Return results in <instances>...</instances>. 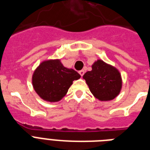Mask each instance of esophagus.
<instances>
[{
  "instance_id": "esophagus-1",
  "label": "esophagus",
  "mask_w": 150,
  "mask_h": 150,
  "mask_svg": "<svg viewBox=\"0 0 150 150\" xmlns=\"http://www.w3.org/2000/svg\"><path fill=\"white\" fill-rule=\"evenodd\" d=\"M79 74H81V76H83V74H84V70H80V71H79Z\"/></svg>"
}]
</instances>
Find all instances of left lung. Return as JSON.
<instances>
[{
	"instance_id": "left-lung-1",
	"label": "left lung",
	"mask_w": 150,
	"mask_h": 150,
	"mask_svg": "<svg viewBox=\"0 0 150 150\" xmlns=\"http://www.w3.org/2000/svg\"><path fill=\"white\" fill-rule=\"evenodd\" d=\"M83 77L93 95L100 100H112L122 88V78L118 69L102 60L95 62L91 71H87Z\"/></svg>"
}]
</instances>
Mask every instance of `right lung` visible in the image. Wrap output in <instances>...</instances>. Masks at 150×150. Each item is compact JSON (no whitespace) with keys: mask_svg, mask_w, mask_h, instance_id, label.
I'll return each mask as SVG.
<instances>
[{"mask_svg":"<svg viewBox=\"0 0 150 150\" xmlns=\"http://www.w3.org/2000/svg\"><path fill=\"white\" fill-rule=\"evenodd\" d=\"M81 75L74 69L63 67L59 59L44 61L32 76L35 91L43 100L55 102L66 95L74 80Z\"/></svg>","mask_w":150,"mask_h":150,"instance_id":"obj_1","label":"right lung"}]
</instances>
